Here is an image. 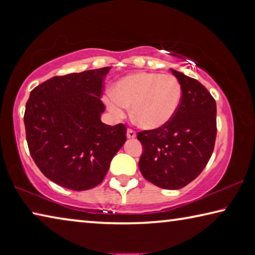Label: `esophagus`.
Returning a JSON list of instances; mask_svg holds the SVG:
<instances>
[{
    "label": "esophagus",
    "mask_w": 255,
    "mask_h": 255,
    "mask_svg": "<svg viewBox=\"0 0 255 255\" xmlns=\"http://www.w3.org/2000/svg\"><path fill=\"white\" fill-rule=\"evenodd\" d=\"M127 137L128 138H135L136 137V131L131 128L127 129Z\"/></svg>",
    "instance_id": "34e87169"
}]
</instances>
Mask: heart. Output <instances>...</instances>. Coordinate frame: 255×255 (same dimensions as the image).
<instances>
[{"instance_id": "1", "label": "heart", "mask_w": 255, "mask_h": 255, "mask_svg": "<svg viewBox=\"0 0 255 255\" xmlns=\"http://www.w3.org/2000/svg\"><path fill=\"white\" fill-rule=\"evenodd\" d=\"M182 98L175 76L159 73H136L117 82L105 101L112 114L123 117L131 107L133 122L144 129H156L173 118Z\"/></svg>"}]
</instances>
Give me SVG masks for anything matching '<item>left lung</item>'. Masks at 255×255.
<instances>
[{
	"mask_svg": "<svg viewBox=\"0 0 255 255\" xmlns=\"http://www.w3.org/2000/svg\"><path fill=\"white\" fill-rule=\"evenodd\" d=\"M171 72L182 88L180 106L166 125L137 133L144 147L138 166L150 183L175 190L195 180L208 163L217 133V107L199 81Z\"/></svg>",
	"mask_w": 255,
	"mask_h": 255,
	"instance_id": "left-lung-1",
	"label": "left lung"
}]
</instances>
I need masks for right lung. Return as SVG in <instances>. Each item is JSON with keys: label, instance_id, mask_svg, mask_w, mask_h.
Segmentation results:
<instances>
[{"label": "right lung", "instance_id": "1", "mask_svg": "<svg viewBox=\"0 0 255 255\" xmlns=\"http://www.w3.org/2000/svg\"><path fill=\"white\" fill-rule=\"evenodd\" d=\"M109 70L54 76L30 92L23 117L29 152L41 173L60 187H97L127 139L126 125L100 119Z\"/></svg>", "mask_w": 255, "mask_h": 255}]
</instances>
